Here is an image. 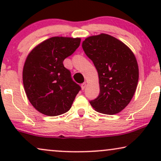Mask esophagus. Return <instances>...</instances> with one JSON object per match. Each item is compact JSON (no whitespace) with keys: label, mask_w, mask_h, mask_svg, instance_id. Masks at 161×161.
Returning <instances> with one entry per match:
<instances>
[{"label":"esophagus","mask_w":161,"mask_h":161,"mask_svg":"<svg viewBox=\"0 0 161 161\" xmlns=\"http://www.w3.org/2000/svg\"><path fill=\"white\" fill-rule=\"evenodd\" d=\"M86 87V82H83L82 84L81 85V88H82V90H84Z\"/></svg>","instance_id":"1"}]
</instances>
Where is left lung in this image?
I'll return each mask as SVG.
<instances>
[{
  "label": "left lung",
  "mask_w": 161,
  "mask_h": 161,
  "mask_svg": "<svg viewBox=\"0 0 161 161\" xmlns=\"http://www.w3.org/2000/svg\"><path fill=\"white\" fill-rule=\"evenodd\" d=\"M82 48L98 73L100 94L90 101L92 108L109 115L122 111L138 85V66L133 52L121 41L104 33L86 38Z\"/></svg>",
  "instance_id": "8db88e82"
}]
</instances>
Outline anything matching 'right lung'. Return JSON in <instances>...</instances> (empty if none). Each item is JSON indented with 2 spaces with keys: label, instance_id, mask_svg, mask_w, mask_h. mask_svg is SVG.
Segmentation results:
<instances>
[{
  "label": "right lung",
  "instance_id": "add662e5",
  "mask_svg": "<svg viewBox=\"0 0 161 161\" xmlns=\"http://www.w3.org/2000/svg\"><path fill=\"white\" fill-rule=\"evenodd\" d=\"M80 38L52 37L35 47L27 56L23 82L30 103L38 112L55 116L71 108L81 87L64 67V59L80 45Z\"/></svg>",
  "mask_w": 161,
  "mask_h": 161
}]
</instances>
